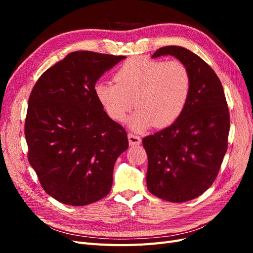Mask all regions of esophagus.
<instances>
[{"instance_id": "1", "label": "esophagus", "mask_w": 253, "mask_h": 253, "mask_svg": "<svg viewBox=\"0 0 253 253\" xmlns=\"http://www.w3.org/2000/svg\"><path fill=\"white\" fill-rule=\"evenodd\" d=\"M127 138H128L129 145H138V144H140V142H141L140 137L135 135V134H132V133H128Z\"/></svg>"}]
</instances>
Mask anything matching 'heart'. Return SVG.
<instances>
[{
    "label": "heart",
    "mask_w": 253,
    "mask_h": 253,
    "mask_svg": "<svg viewBox=\"0 0 253 253\" xmlns=\"http://www.w3.org/2000/svg\"><path fill=\"white\" fill-rule=\"evenodd\" d=\"M114 81L98 82L95 95L105 112L121 122L135 106L129 124L136 131L154 125L166 127L186 109L191 93V75L181 61L135 57L119 66Z\"/></svg>",
    "instance_id": "1"
}]
</instances>
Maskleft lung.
Here are the masks:
<instances>
[{"mask_svg": "<svg viewBox=\"0 0 253 253\" xmlns=\"http://www.w3.org/2000/svg\"><path fill=\"white\" fill-rule=\"evenodd\" d=\"M171 55L191 75L186 109L173 125L144 137L148 155L147 187L164 201L183 203L210 188L228 148L230 116L217 75L194 52L180 46H165L153 58Z\"/></svg>", "mask_w": 253, "mask_h": 253, "instance_id": "1", "label": "left lung"}]
</instances>
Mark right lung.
Instances as JSON below:
<instances>
[{
    "label": "right lung",
    "mask_w": 253,
    "mask_h": 253,
    "mask_svg": "<svg viewBox=\"0 0 253 253\" xmlns=\"http://www.w3.org/2000/svg\"><path fill=\"white\" fill-rule=\"evenodd\" d=\"M125 56L74 51L45 71L28 99V162L42 188L58 202L85 206L113 185L118 156L128 148L125 127L112 120L95 84Z\"/></svg>",
    "instance_id": "add662e5"
}]
</instances>
